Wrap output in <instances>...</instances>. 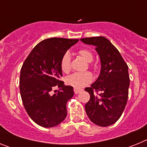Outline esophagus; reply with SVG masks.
Returning <instances> with one entry per match:
<instances>
[{
  "instance_id": "obj_1",
  "label": "esophagus",
  "mask_w": 147,
  "mask_h": 147,
  "mask_svg": "<svg viewBox=\"0 0 147 147\" xmlns=\"http://www.w3.org/2000/svg\"><path fill=\"white\" fill-rule=\"evenodd\" d=\"M74 93H75V94H78V93H80V92H81L82 90V89H78V88H74Z\"/></svg>"
}]
</instances>
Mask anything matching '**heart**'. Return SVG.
Listing matches in <instances>:
<instances>
[{"label":"heart","mask_w":147,"mask_h":147,"mask_svg":"<svg viewBox=\"0 0 147 147\" xmlns=\"http://www.w3.org/2000/svg\"><path fill=\"white\" fill-rule=\"evenodd\" d=\"M78 54L87 62H90L93 59L92 52L88 49H82L78 51ZM61 70L65 74H67L71 71V56L66 52L62 56L60 62ZM92 80L91 74L88 72L76 73L66 78V83L76 88H80L90 83Z\"/></svg>","instance_id":"1"}]
</instances>
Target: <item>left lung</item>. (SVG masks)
<instances>
[{
    "label": "left lung",
    "instance_id": "8db88e82",
    "mask_svg": "<svg viewBox=\"0 0 147 147\" xmlns=\"http://www.w3.org/2000/svg\"><path fill=\"white\" fill-rule=\"evenodd\" d=\"M81 41L94 45L99 55L101 71L96 81L85 88L90 96L85 105L90 120L100 127L115 124L123 113L128 98V66L118 49L104 37H86Z\"/></svg>",
    "mask_w": 147,
    "mask_h": 147
}]
</instances>
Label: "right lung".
Returning a JSON list of instances; mask_svg holds the SVG:
<instances>
[{"instance_id": "1", "label": "right lung", "mask_w": 147, "mask_h": 147, "mask_svg": "<svg viewBox=\"0 0 147 147\" xmlns=\"http://www.w3.org/2000/svg\"><path fill=\"white\" fill-rule=\"evenodd\" d=\"M78 41L58 37L44 40L23 62L20 76L22 102L30 118L41 127H55L67 115V102L74 92L72 86H66L60 81V62L62 56ZM55 87L60 90L54 91Z\"/></svg>"}]
</instances>
